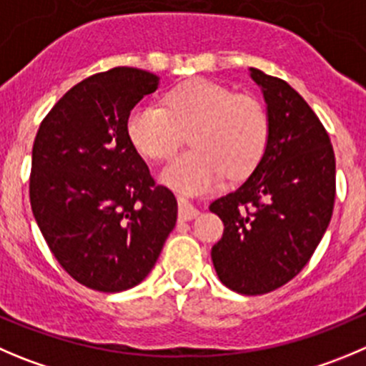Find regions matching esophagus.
Masks as SVG:
<instances>
[{"instance_id":"esophagus-1","label":"esophagus","mask_w":366,"mask_h":366,"mask_svg":"<svg viewBox=\"0 0 366 366\" xmlns=\"http://www.w3.org/2000/svg\"><path fill=\"white\" fill-rule=\"evenodd\" d=\"M177 204H179V208H177V217H179V221H192L199 214V210L194 208V204H190L185 197H177Z\"/></svg>"}]
</instances>
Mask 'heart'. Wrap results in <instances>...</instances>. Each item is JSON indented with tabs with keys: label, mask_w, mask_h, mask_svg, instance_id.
<instances>
[{
	"label": "heart",
	"mask_w": 366,
	"mask_h": 366,
	"mask_svg": "<svg viewBox=\"0 0 366 366\" xmlns=\"http://www.w3.org/2000/svg\"><path fill=\"white\" fill-rule=\"evenodd\" d=\"M190 133L192 149L177 156L162 177L181 192L212 189L222 177L255 169L269 134L262 104L217 82L194 79L170 89L163 107L142 102L127 118V134L138 152L154 162L169 159Z\"/></svg>",
	"instance_id": "b5f03b06"
}]
</instances>
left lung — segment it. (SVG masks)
I'll return each mask as SVG.
<instances>
[{
	"instance_id": "obj_1",
	"label": "left lung",
	"mask_w": 366,
	"mask_h": 366,
	"mask_svg": "<svg viewBox=\"0 0 366 366\" xmlns=\"http://www.w3.org/2000/svg\"><path fill=\"white\" fill-rule=\"evenodd\" d=\"M252 76L267 104V145L252 176L210 204L224 224L212 262L232 291L266 295L297 277L322 241L336 158L320 118L287 82L257 68Z\"/></svg>"
}]
</instances>
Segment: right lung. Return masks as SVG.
<instances>
[{"instance_id":"right-lung-1","label":"right lung","mask_w":366,"mask_h":366,"mask_svg":"<svg viewBox=\"0 0 366 366\" xmlns=\"http://www.w3.org/2000/svg\"><path fill=\"white\" fill-rule=\"evenodd\" d=\"M154 73L118 66L73 86L43 118L32 149L30 204L62 269L89 290L120 293L154 267L177 203L127 134Z\"/></svg>"}]
</instances>
